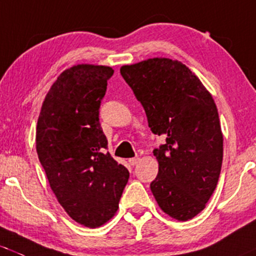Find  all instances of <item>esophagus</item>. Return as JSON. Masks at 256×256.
Wrapping results in <instances>:
<instances>
[{
  "mask_svg": "<svg viewBox=\"0 0 256 256\" xmlns=\"http://www.w3.org/2000/svg\"><path fill=\"white\" fill-rule=\"evenodd\" d=\"M139 158H132V159H129V164L132 165V166H134V165H136L139 162Z\"/></svg>",
  "mask_w": 256,
  "mask_h": 256,
  "instance_id": "obj_1",
  "label": "esophagus"
}]
</instances>
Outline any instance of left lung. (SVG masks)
<instances>
[{"label":"left lung","mask_w":256,"mask_h":256,"mask_svg":"<svg viewBox=\"0 0 256 256\" xmlns=\"http://www.w3.org/2000/svg\"><path fill=\"white\" fill-rule=\"evenodd\" d=\"M143 106L150 130L165 138L154 149L159 172L150 184L158 204L178 220L204 210L220 178L223 136L217 106L196 75L178 60L155 58L120 68Z\"/></svg>","instance_id":"left-lung-1"}]
</instances>
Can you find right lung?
Wrapping results in <instances>:
<instances>
[{
    "label": "right lung",
    "instance_id": "right-lung-1",
    "mask_svg": "<svg viewBox=\"0 0 256 256\" xmlns=\"http://www.w3.org/2000/svg\"><path fill=\"white\" fill-rule=\"evenodd\" d=\"M114 70L76 65L52 84L36 126V152L68 214L96 228L113 217L129 171L107 152L100 106Z\"/></svg>",
    "mask_w": 256,
    "mask_h": 256
}]
</instances>
